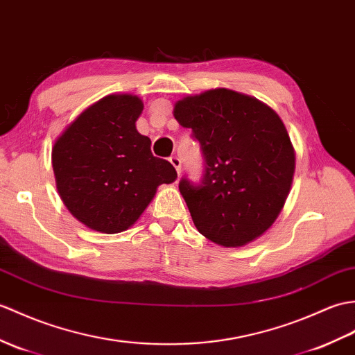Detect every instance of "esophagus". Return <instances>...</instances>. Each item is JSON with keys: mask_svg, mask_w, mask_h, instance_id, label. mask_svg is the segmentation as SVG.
<instances>
[{"mask_svg": "<svg viewBox=\"0 0 355 355\" xmlns=\"http://www.w3.org/2000/svg\"><path fill=\"white\" fill-rule=\"evenodd\" d=\"M169 162L172 163V166H174V168L177 169L178 175H180V172H181V160L177 157V155H171V157H169Z\"/></svg>", "mask_w": 355, "mask_h": 355, "instance_id": "obj_1", "label": "esophagus"}]
</instances>
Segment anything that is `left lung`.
<instances>
[{"instance_id":"left-lung-1","label":"left lung","mask_w":355,"mask_h":355,"mask_svg":"<svg viewBox=\"0 0 355 355\" xmlns=\"http://www.w3.org/2000/svg\"><path fill=\"white\" fill-rule=\"evenodd\" d=\"M200 142V183L183 177L180 192L202 236L242 246L274 224L289 195L295 151L283 121L252 96L228 89L187 96L174 107Z\"/></svg>"}]
</instances>
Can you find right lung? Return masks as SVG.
Here are the masks:
<instances>
[{"mask_svg": "<svg viewBox=\"0 0 355 355\" xmlns=\"http://www.w3.org/2000/svg\"><path fill=\"white\" fill-rule=\"evenodd\" d=\"M142 110L137 96L109 95L81 113L54 144L57 191L72 216L95 232L127 230L157 187L177 178L168 160L153 155L150 137L136 130Z\"/></svg>", "mask_w": 355, "mask_h": 355, "instance_id": "obj_1", "label": "right lung"}]
</instances>
